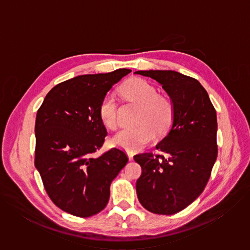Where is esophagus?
I'll list each match as a JSON object with an SVG mask.
<instances>
[{
	"label": "esophagus",
	"mask_w": 250,
	"mask_h": 250,
	"mask_svg": "<svg viewBox=\"0 0 250 250\" xmlns=\"http://www.w3.org/2000/svg\"><path fill=\"white\" fill-rule=\"evenodd\" d=\"M126 154H127V156H128V160H129V161H131V160L133 159V152H131V151H127V152H126Z\"/></svg>",
	"instance_id": "obj_1"
}]
</instances>
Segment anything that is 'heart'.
Wrapping results in <instances>:
<instances>
[{"label": "heart", "mask_w": 250, "mask_h": 250, "mask_svg": "<svg viewBox=\"0 0 250 250\" xmlns=\"http://www.w3.org/2000/svg\"><path fill=\"white\" fill-rule=\"evenodd\" d=\"M121 94L126 99L140 104L138 112V125L125 127L113 137L112 144L127 151L144 148L154 139L156 131L165 132L174 118L172 101L164 95L157 94L156 89L146 80L134 78L127 81L121 88ZM101 122L108 128H115L118 125V109L115 98L105 95L99 105Z\"/></svg>", "instance_id": "1"}]
</instances>
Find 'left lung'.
<instances>
[{
    "mask_svg": "<svg viewBox=\"0 0 250 250\" xmlns=\"http://www.w3.org/2000/svg\"><path fill=\"white\" fill-rule=\"evenodd\" d=\"M162 85L174 105L173 124L156 149L134 155L141 166L138 201L158 215H174L204 191L218 156L217 113L198 80L171 70L136 71Z\"/></svg>",
    "mask_w": 250,
    "mask_h": 250,
    "instance_id": "left-lung-1",
    "label": "left lung"
}]
</instances>
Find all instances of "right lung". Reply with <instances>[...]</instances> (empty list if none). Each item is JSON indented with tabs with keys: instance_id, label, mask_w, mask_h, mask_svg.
<instances>
[{
	"instance_id": "1",
	"label": "right lung",
	"mask_w": 250,
	"mask_h": 250,
	"mask_svg": "<svg viewBox=\"0 0 250 250\" xmlns=\"http://www.w3.org/2000/svg\"><path fill=\"white\" fill-rule=\"evenodd\" d=\"M129 69L81 75L53 87L35 120L34 165L50 200L71 215L88 218L104 208L110 186L128 158L112 148L94 153L106 129L99 117L102 99Z\"/></svg>"
}]
</instances>
